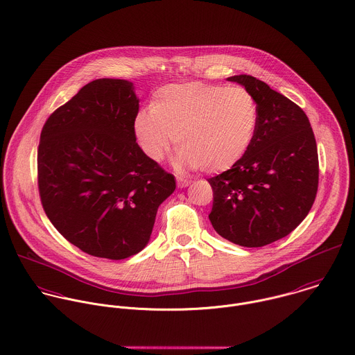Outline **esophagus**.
Masks as SVG:
<instances>
[{"label": "esophagus", "mask_w": 355, "mask_h": 355, "mask_svg": "<svg viewBox=\"0 0 355 355\" xmlns=\"http://www.w3.org/2000/svg\"><path fill=\"white\" fill-rule=\"evenodd\" d=\"M176 182H178V187H180V189L187 187V186H190V183H191V180L184 179V178H178V179H176Z\"/></svg>", "instance_id": "1"}]
</instances>
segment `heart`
<instances>
[{"mask_svg": "<svg viewBox=\"0 0 355 355\" xmlns=\"http://www.w3.org/2000/svg\"><path fill=\"white\" fill-rule=\"evenodd\" d=\"M256 126L257 106L245 88L184 83L154 92L150 109L135 116L133 135L153 161L162 159L175 139L178 166L219 173L246 154Z\"/></svg>", "mask_w": 355, "mask_h": 355, "instance_id": "heart-1", "label": "heart"}]
</instances>
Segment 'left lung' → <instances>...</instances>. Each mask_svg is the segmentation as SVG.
I'll use <instances>...</instances> for the list:
<instances>
[{"label": "left lung", "mask_w": 355, "mask_h": 355, "mask_svg": "<svg viewBox=\"0 0 355 355\" xmlns=\"http://www.w3.org/2000/svg\"><path fill=\"white\" fill-rule=\"evenodd\" d=\"M242 85L257 106L253 141L232 169L208 179L209 220L219 236L259 248L293 232L309 215L318 190V153L306 113L266 83L246 74Z\"/></svg>", "instance_id": "obj_1"}]
</instances>
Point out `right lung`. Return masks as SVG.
<instances>
[{
  "instance_id": "add662e5",
  "label": "right lung",
  "mask_w": 355,
  "mask_h": 355,
  "mask_svg": "<svg viewBox=\"0 0 355 355\" xmlns=\"http://www.w3.org/2000/svg\"><path fill=\"white\" fill-rule=\"evenodd\" d=\"M139 99L126 80L99 78L46 119L38 146L42 208L83 252L126 259L148 242L175 176L144 155L133 135Z\"/></svg>"
}]
</instances>
